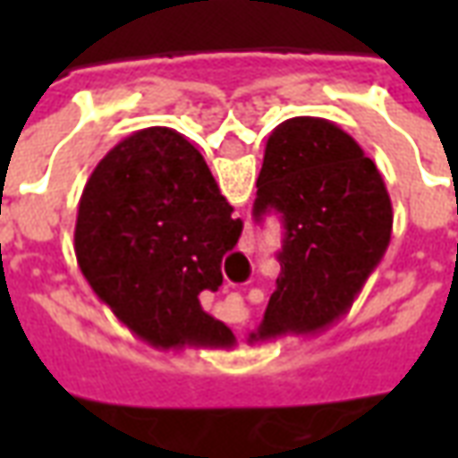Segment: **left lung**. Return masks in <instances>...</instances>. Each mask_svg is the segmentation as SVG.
<instances>
[{
  "instance_id": "1",
  "label": "left lung",
  "mask_w": 458,
  "mask_h": 458,
  "mask_svg": "<svg viewBox=\"0 0 458 458\" xmlns=\"http://www.w3.org/2000/svg\"><path fill=\"white\" fill-rule=\"evenodd\" d=\"M269 210L284 223L282 272L252 338L317 334L351 309L390 245L385 181L338 124L292 117L265 144L252 213Z\"/></svg>"
}]
</instances>
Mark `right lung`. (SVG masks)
<instances>
[{
	"instance_id": "right-lung-1",
	"label": "right lung",
	"mask_w": 458,
	"mask_h": 458,
	"mask_svg": "<svg viewBox=\"0 0 458 458\" xmlns=\"http://www.w3.org/2000/svg\"><path fill=\"white\" fill-rule=\"evenodd\" d=\"M242 220L200 151L171 127H147L105 154L85 183L75 255L88 284L134 336L161 351L230 348L235 336L200 307Z\"/></svg>"
}]
</instances>
